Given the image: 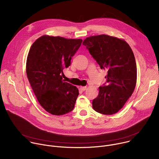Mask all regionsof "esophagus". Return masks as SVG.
I'll return each mask as SVG.
<instances>
[{
  "label": "esophagus",
  "instance_id": "34e87169",
  "mask_svg": "<svg viewBox=\"0 0 159 159\" xmlns=\"http://www.w3.org/2000/svg\"><path fill=\"white\" fill-rule=\"evenodd\" d=\"M80 89L81 90H82V91H84V90H85L87 89V87L86 86H84V87H80Z\"/></svg>",
  "mask_w": 159,
  "mask_h": 159
}]
</instances>
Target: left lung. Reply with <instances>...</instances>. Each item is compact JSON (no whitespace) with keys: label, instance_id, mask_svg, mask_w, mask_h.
<instances>
[{"label":"left lung","instance_id":"8db88e82","mask_svg":"<svg viewBox=\"0 0 159 159\" xmlns=\"http://www.w3.org/2000/svg\"><path fill=\"white\" fill-rule=\"evenodd\" d=\"M82 44L101 69L107 70L106 82L99 87L93 107L103 115L115 114L132 95L137 83L133 51L125 41L106 34L87 38Z\"/></svg>","mask_w":159,"mask_h":159}]
</instances>
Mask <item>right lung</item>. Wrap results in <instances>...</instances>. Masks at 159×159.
Instances as JSON below:
<instances>
[{
  "instance_id": "right-lung-1",
  "label": "right lung",
  "mask_w": 159,
  "mask_h": 159,
  "mask_svg": "<svg viewBox=\"0 0 159 159\" xmlns=\"http://www.w3.org/2000/svg\"><path fill=\"white\" fill-rule=\"evenodd\" d=\"M81 39H66L44 35L32 44L26 61V74L41 104L53 115L73 110L79 94L78 89L62 80L63 69L70 65L80 48Z\"/></svg>"
}]
</instances>
